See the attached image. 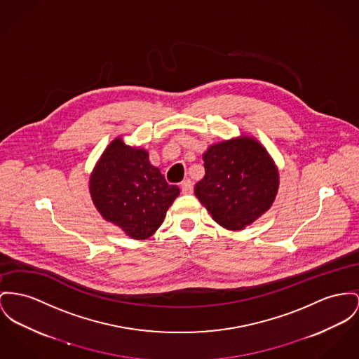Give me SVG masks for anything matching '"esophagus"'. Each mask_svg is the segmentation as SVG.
<instances>
[{"instance_id": "34e87169", "label": "esophagus", "mask_w": 359, "mask_h": 359, "mask_svg": "<svg viewBox=\"0 0 359 359\" xmlns=\"http://www.w3.org/2000/svg\"><path fill=\"white\" fill-rule=\"evenodd\" d=\"M181 191H182L184 194H191V193H193V182H191V180H187V181H184L181 184Z\"/></svg>"}]
</instances>
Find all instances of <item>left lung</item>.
<instances>
[{
    "label": "left lung",
    "mask_w": 359,
    "mask_h": 359,
    "mask_svg": "<svg viewBox=\"0 0 359 359\" xmlns=\"http://www.w3.org/2000/svg\"><path fill=\"white\" fill-rule=\"evenodd\" d=\"M205 175L194 194L212 219L242 230L266 212L279 188V172L262 144L241 136L212 144L203 154Z\"/></svg>",
    "instance_id": "obj_1"
}]
</instances>
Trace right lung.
<instances>
[{
    "instance_id": "right-lung-1",
    "label": "right lung",
    "mask_w": 359,
    "mask_h": 359,
    "mask_svg": "<svg viewBox=\"0 0 359 359\" xmlns=\"http://www.w3.org/2000/svg\"><path fill=\"white\" fill-rule=\"evenodd\" d=\"M96 210L133 239L151 237L163 223L168 207L180 194L148 152L117 137L107 145L90 178Z\"/></svg>"
}]
</instances>
